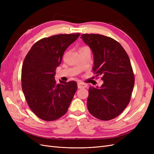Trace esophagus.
I'll use <instances>...</instances> for the list:
<instances>
[{
	"mask_svg": "<svg viewBox=\"0 0 154 154\" xmlns=\"http://www.w3.org/2000/svg\"><path fill=\"white\" fill-rule=\"evenodd\" d=\"M87 87V84L86 83H83L81 82L78 83V88H86Z\"/></svg>",
	"mask_w": 154,
	"mask_h": 154,
	"instance_id": "esophagus-1",
	"label": "esophagus"
}]
</instances>
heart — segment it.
<instances>
[{
	"label": "heart",
	"mask_w": 154,
	"mask_h": 154,
	"mask_svg": "<svg viewBox=\"0 0 154 154\" xmlns=\"http://www.w3.org/2000/svg\"><path fill=\"white\" fill-rule=\"evenodd\" d=\"M87 48V47H84V48Z\"/></svg>",
	"instance_id": "heart-1"
}]
</instances>
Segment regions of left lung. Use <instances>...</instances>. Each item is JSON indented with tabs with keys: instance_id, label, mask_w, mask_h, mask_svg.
Wrapping results in <instances>:
<instances>
[{
	"instance_id": "obj_1",
	"label": "left lung",
	"mask_w": 154,
	"mask_h": 154,
	"mask_svg": "<svg viewBox=\"0 0 154 154\" xmlns=\"http://www.w3.org/2000/svg\"><path fill=\"white\" fill-rule=\"evenodd\" d=\"M94 54L93 72L101 76L100 87L90 86L87 108L94 117L109 121L118 116L128 105L134 85V74L128 56L118 42L98 34L80 37Z\"/></svg>"
}]
</instances>
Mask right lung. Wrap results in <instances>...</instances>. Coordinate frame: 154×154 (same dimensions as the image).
Returning a JSON list of instances; mask_svg holds the SVG:
<instances>
[{
    "instance_id": "add662e5",
    "label": "right lung",
    "mask_w": 154,
    "mask_h": 154,
    "mask_svg": "<svg viewBox=\"0 0 154 154\" xmlns=\"http://www.w3.org/2000/svg\"><path fill=\"white\" fill-rule=\"evenodd\" d=\"M80 33L60 34L44 38L32 46L22 68V88L27 103L36 116L52 122L67 112L77 90L75 81L56 82V69L65 51Z\"/></svg>"
}]
</instances>
